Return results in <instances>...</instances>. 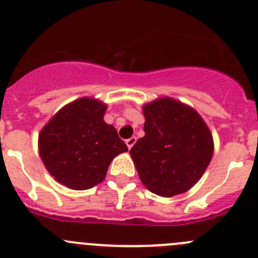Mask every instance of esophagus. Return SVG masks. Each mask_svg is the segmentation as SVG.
I'll return each mask as SVG.
<instances>
[{
    "label": "esophagus",
    "mask_w": 258,
    "mask_h": 258,
    "mask_svg": "<svg viewBox=\"0 0 258 258\" xmlns=\"http://www.w3.org/2000/svg\"><path fill=\"white\" fill-rule=\"evenodd\" d=\"M135 144H136V137H135V136L130 137V139L126 140V145H127V147H128V149H132V146H134Z\"/></svg>",
    "instance_id": "1"
}]
</instances>
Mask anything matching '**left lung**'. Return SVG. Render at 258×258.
<instances>
[{
    "label": "left lung",
    "instance_id": "obj_1",
    "mask_svg": "<svg viewBox=\"0 0 258 258\" xmlns=\"http://www.w3.org/2000/svg\"><path fill=\"white\" fill-rule=\"evenodd\" d=\"M145 136L130 154L142 184L174 197L198 182L213 156V137L198 112L164 97L144 106Z\"/></svg>",
    "mask_w": 258,
    "mask_h": 258
}]
</instances>
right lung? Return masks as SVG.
<instances>
[{
  "label": "right lung",
  "mask_w": 258,
  "mask_h": 258,
  "mask_svg": "<svg viewBox=\"0 0 258 258\" xmlns=\"http://www.w3.org/2000/svg\"><path fill=\"white\" fill-rule=\"evenodd\" d=\"M107 106L84 97L62 107L41 130L39 152L51 176L74 190L103 181L112 160L128 151L116 128L103 121Z\"/></svg>",
  "instance_id": "add662e5"
}]
</instances>
